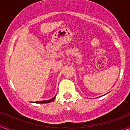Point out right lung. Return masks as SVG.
<instances>
[{
  "label": "right lung",
  "mask_w": 130,
  "mask_h": 130,
  "mask_svg": "<svg viewBox=\"0 0 130 130\" xmlns=\"http://www.w3.org/2000/svg\"><path fill=\"white\" fill-rule=\"evenodd\" d=\"M55 95L54 96V98H52V99H50V100H48V101H38V102H35V103H39V104H45V103H49V102H52V101H54V99H55Z\"/></svg>",
  "instance_id": "right-lung-1"
}]
</instances>
